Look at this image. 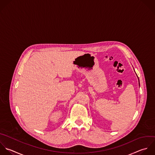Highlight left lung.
<instances>
[{"instance_id": "1", "label": "left lung", "mask_w": 155, "mask_h": 155, "mask_svg": "<svg viewBox=\"0 0 155 155\" xmlns=\"http://www.w3.org/2000/svg\"><path fill=\"white\" fill-rule=\"evenodd\" d=\"M137 77H138V76H137ZM138 80H139V78H138ZM139 86H140V81H139Z\"/></svg>"}]
</instances>
